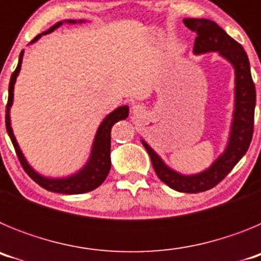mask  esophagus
I'll return each instance as SVG.
<instances>
[{
  "label": "esophagus",
  "instance_id": "34e87169",
  "mask_svg": "<svg viewBox=\"0 0 261 261\" xmlns=\"http://www.w3.org/2000/svg\"><path fill=\"white\" fill-rule=\"evenodd\" d=\"M132 112H133V115H135V116H141V115L145 112V110H144V107H142V106L136 105V106H133V107H132Z\"/></svg>",
  "mask_w": 261,
  "mask_h": 261
}]
</instances>
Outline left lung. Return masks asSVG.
Listing matches in <instances>:
<instances>
[{
  "mask_svg": "<svg viewBox=\"0 0 261 261\" xmlns=\"http://www.w3.org/2000/svg\"><path fill=\"white\" fill-rule=\"evenodd\" d=\"M183 22L188 29L197 34L193 47L195 55L218 52V55L226 61H229L234 68V111L229 141L223 153L218 155V158L208 168L192 175L180 174L168 167L163 162V159L151 149L150 145L142 138L141 142L150 155L156 176L163 183L177 192L199 193L216 187L248 150L253 133L256 91L251 77L247 53L244 52L243 47L238 41L230 38L213 20L187 18Z\"/></svg>",
  "mask_w": 261,
  "mask_h": 261,
  "instance_id": "obj_1",
  "label": "left lung"
}]
</instances>
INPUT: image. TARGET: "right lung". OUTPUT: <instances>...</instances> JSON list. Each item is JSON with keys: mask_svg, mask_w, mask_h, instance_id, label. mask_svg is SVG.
<instances>
[{"mask_svg": "<svg viewBox=\"0 0 261 261\" xmlns=\"http://www.w3.org/2000/svg\"><path fill=\"white\" fill-rule=\"evenodd\" d=\"M85 20H74V19H66L62 22L53 24L49 30L41 32L36 36L31 43H35L41 35H47L49 32L55 31L59 29L62 23H69V24H75V23H84ZM24 50H22L19 55V61H18L17 69L14 70L11 74L10 84H9V99H8V106H6V117H5V123H6V129H8L9 137H10L11 142L14 145V149L17 151V155L20 161V165L24 168V171L29 174L32 180L38 183L39 186L43 187L44 190L50 191V192L56 193H65V195H80V193L90 192V191L98 188L103 181L106 180L108 172L111 168V128L114 126L115 123H117L119 120H124L128 117L129 115V107L128 106H121L114 110L111 114L103 119V121L99 125L96 135L94 137L93 146H91V153H90L89 161L86 165L81 168L80 171L75 174L69 175L65 177H49L44 176V175L36 172L34 168L30 166L27 162L26 156L23 155L22 150H20L19 145H18L15 136L13 133V128H11V120H10V108L13 106V99H14V85L17 81L18 74L20 71V65H22V59Z\"/></svg>", "mask_w": 261, "mask_h": 261, "instance_id": "right-lung-1", "label": "right lung"}]
</instances>
